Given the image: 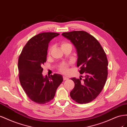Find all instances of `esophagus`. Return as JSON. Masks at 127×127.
Returning <instances> with one entry per match:
<instances>
[{"label": "esophagus", "instance_id": "esophagus-1", "mask_svg": "<svg viewBox=\"0 0 127 127\" xmlns=\"http://www.w3.org/2000/svg\"><path fill=\"white\" fill-rule=\"evenodd\" d=\"M63 80L65 81V80H68V78L66 77H63Z\"/></svg>", "mask_w": 127, "mask_h": 127}]
</instances>
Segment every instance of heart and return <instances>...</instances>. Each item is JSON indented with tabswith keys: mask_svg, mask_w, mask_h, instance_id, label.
Here are the masks:
<instances>
[{
	"mask_svg": "<svg viewBox=\"0 0 127 127\" xmlns=\"http://www.w3.org/2000/svg\"><path fill=\"white\" fill-rule=\"evenodd\" d=\"M70 44L68 43L65 42H63L61 43V48H63L65 47H66L68 45H70ZM52 50V47L50 48L48 52V55H50V53H51V51ZM68 66H69V64L66 63H63L60 65L59 67V70L60 72L64 74H66L68 73Z\"/></svg>",
	"mask_w": 127,
	"mask_h": 127,
	"instance_id": "1",
	"label": "heart"
}]
</instances>
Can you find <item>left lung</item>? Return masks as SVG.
Here are the masks:
<instances>
[{
    "instance_id": "obj_1",
    "label": "left lung",
    "mask_w": 127,
    "mask_h": 127,
    "mask_svg": "<svg viewBox=\"0 0 127 127\" xmlns=\"http://www.w3.org/2000/svg\"><path fill=\"white\" fill-rule=\"evenodd\" d=\"M62 35L70 40L77 49V67L81 78H71L74 87L70 92L72 99L79 104L92 102L99 95L107 77L108 61L106 53L97 40L88 32L73 31Z\"/></svg>"
}]
</instances>
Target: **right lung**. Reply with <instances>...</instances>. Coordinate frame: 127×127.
<instances>
[{
  "mask_svg": "<svg viewBox=\"0 0 127 127\" xmlns=\"http://www.w3.org/2000/svg\"><path fill=\"white\" fill-rule=\"evenodd\" d=\"M60 34L43 32L31 38L19 56L18 68L20 84L28 97L33 102L44 104L55 96L56 91L63 81L59 74L43 77L42 66L46 62L48 43Z\"/></svg>",
  "mask_w": 127,
  "mask_h": 127,
  "instance_id": "1",
  "label": "right lung"
}]
</instances>
